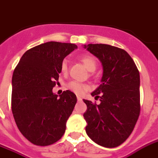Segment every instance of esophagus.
<instances>
[{"label":"esophagus","mask_w":158,"mask_h":158,"mask_svg":"<svg viewBox=\"0 0 158 158\" xmlns=\"http://www.w3.org/2000/svg\"><path fill=\"white\" fill-rule=\"evenodd\" d=\"M77 100H78V101H81L82 98L80 97H77Z\"/></svg>","instance_id":"34e87169"}]
</instances>
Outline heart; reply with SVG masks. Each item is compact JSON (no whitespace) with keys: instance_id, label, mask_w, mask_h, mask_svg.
I'll use <instances>...</instances> for the list:
<instances>
[{"instance_id":"b5f03b06","label":"heart","mask_w":158,"mask_h":158,"mask_svg":"<svg viewBox=\"0 0 158 158\" xmlns=\"http://www.w3.org/2000/svg\"><path fill=\"white\" fill-rule=\"evenodd\" d=\"M79 60L83 62V64L86 66V68L88 69L89 71H94L97 68V61L94 58V57H92L91 55H83L79 57ZM61 72L63 74H66L68 70V62L66 60H63L61 61ZM68 89H70L71 92L77 95L84 94L87 91L89 90V85L86 84V83H79L77 81H70V83L67 84Z\"/></svg>"}]
</instances>
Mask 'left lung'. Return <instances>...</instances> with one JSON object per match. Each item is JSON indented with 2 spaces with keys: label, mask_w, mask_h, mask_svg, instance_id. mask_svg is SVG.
I'll return each instance as SVG.
<instances>
[{
  "label": "left lung",
  "mask_w": 158,
  "mask_h": 158,
  "mask_svg": "<svg viewBox=\"0 0 158 158\" xmlns=\"http://www.w3.org/2000/svg\"><path fill=\"white\" fill-rule=\"evenodd\" d=\"M84 48L99 58L103 66L101 84L92 93L101 103L83 100L87 110L86 132L106 148H115L131 134L140 111L139 73L124 49L104 44Z\"/></svg>",
  "instance_id": "1"
}]
</instances>
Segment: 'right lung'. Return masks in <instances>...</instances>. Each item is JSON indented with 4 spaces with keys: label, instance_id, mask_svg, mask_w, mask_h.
I'll return each instance as SVG.
<instances>
[{
    "label": "right lung",
    "instance_id": "right-lung-1",
    "mask_svg": "<svg viewBox=\"0 0 158 158\" xmlns=\"http://www.w3.org/2000/svg\"><path fill=\"white\" fill-rule=\"evenodd\" d=\"M75 48L74 44H41L27 50L14 70L13 115L20 132L33 144L50 145L65 133L76 96L66 90L57 97L52 88L58 83L61 61Z\"/></svg>",
    "mask_w": 158,
    "mask_h": 158
}]
</instances>
